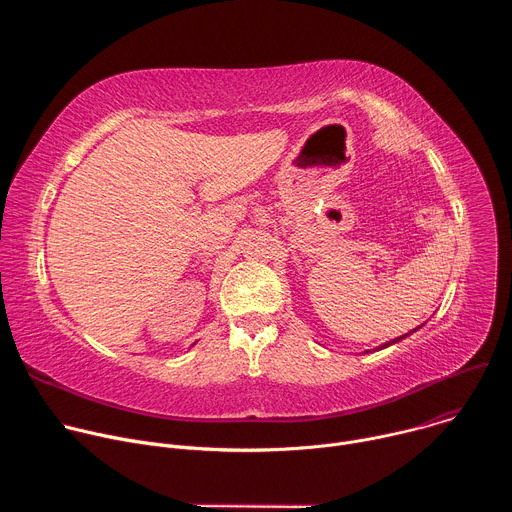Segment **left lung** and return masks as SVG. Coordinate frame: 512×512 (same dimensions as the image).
<instances>
[{"label":"left lung","instance_id":"left-lung-1","mask_svg":"<svg viewBox=\"0 0 512 512\" xmlns=\"http://www.w3.org/2000/svg\"><path fill=\"white\" fill-rule=\"evenodd\" d=\"M417 330V328H415ZM415 330H411V332H415ZM409 332V334H411ZM409 334H405V336H399V338H395V340H391V342H387V344H383V346H379V348H387V346H391V344H395V342H399V340H403V338H407Z\"/></svg>","mask_w":512,"mask_h":512}]
</instances>
